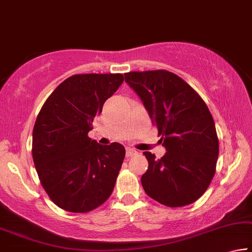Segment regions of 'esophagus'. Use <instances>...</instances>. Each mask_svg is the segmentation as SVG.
Here are the masks:
<instances>
[{
  "instance_id": "34e87169",
  "label": "esophagus",
  "mask_w": 252,
  "mask_h": 252,
  "mask_svg": "<svg viewBox=\"0 0 252 252\" xmlns=\"http://www.w3.org/2000/svg\"><path fill=\"white\" fill-rule=\"evenodd\" d=\"M135 154H136V151H135L134 149H130V148L126 149V157L127 158L133 157V156H135Z\"/></svg>"
}]
</instances>
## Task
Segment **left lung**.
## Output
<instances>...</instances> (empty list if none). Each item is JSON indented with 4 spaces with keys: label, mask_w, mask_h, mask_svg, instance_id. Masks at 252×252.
I'll list each match as a JSON object with an SVG mask.
<instances>
[{
    "label": "left lung",
    "mask_w": 252,
    "mask_h": 252,
    "mask_svg": "<svg viewBox=\"0 0 252 252\" xmlns=\"http://www.w3.org/2000/svg\"><path fill=\"white\" fill-rule=\"evenodd\" d=\"M125 81L144 103L166 150L161 158L143 153L149 162L141 178L143 188L165 206L192 204L210 186L219 158L218 134L206 103L165 69L129 72Z\"/></svg>",
    "instance_id": "obj_1"
}]
</instances>
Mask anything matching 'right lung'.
I'll use <instances>...</instances> for the list:
<instances>
[{
    "mask_svg": "<svg viewBox=\"0 0 252 252\" xmlns=\"http://www.w3.org/2000/svg\"><path fill=\"white\" fill-rule=\"evenodd\" d=\"M124 82L123 74H76L52 92L37 116L32 158L53 203L71 213H88L109 198L125 148L100 145L88 136L94 117Z\"/></svg>",
    "mask_w": 252,
    "mask_h": 252,
    "instance_id": "obj_1",
    "label": "right lung"
}]
</instances>
